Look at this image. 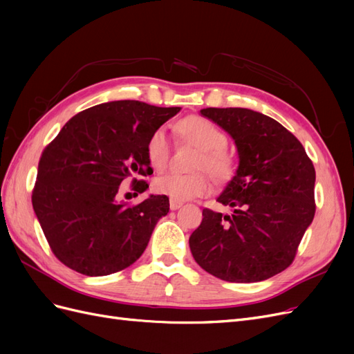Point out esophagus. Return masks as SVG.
Instances as JSON below:
<instances>
[{
    "mask_svg": "<svg viewBox=\"0 0 354 354\" xmlns=\"http://www.w3.org/2000/svg\"><path fill=\"white\" fill-rule=\"evenodd\" d=\"M181 205H183V203L181 202H178V201H174V199H171V202H169V208L173 209V211H176V209H178Z\"/></svg>",
    "mask_w": 354,
    "mask_h": 354,
    "instance_id": "obj_1",
    "label": "esophagus"
}]
</instances>
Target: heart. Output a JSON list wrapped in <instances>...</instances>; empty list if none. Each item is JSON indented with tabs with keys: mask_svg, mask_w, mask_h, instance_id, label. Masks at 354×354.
I'll use <instances>...</instances> for the list:
<instances>
[{
	"mask_svg": "<svg viewBox=\"0 0 354 354\" xmlns=\"http://www.w3.org/2000/svg\"><path fill=\"white\" fill-rule=\"evenodd\" d=\"M177 130L201 149L195 169H208L217 178L229 176L232 159L223 151L227 145V137L216 124L202 116H189L177 124ZM146 155L149 164L155 169L165 168L169 158V137L165 128H158L149 137ZM153 190L159 195L181 202L207 195L211 190V181L205 171L194 174L165 173L153 180Z\"/></svg>",
	"mask_w": 354,
	"mask_h": 354,
	"instance_id": "obj_1",
	"label": "heart"
}]
</instances>
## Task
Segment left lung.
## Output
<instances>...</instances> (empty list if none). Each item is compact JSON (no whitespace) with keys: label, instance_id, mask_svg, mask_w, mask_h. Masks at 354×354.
I'll return each instance as SVG.
<instances>
[{"label":"left lung","instance_id":"obj_1","mask_svg":"<svg viewBox=\"0 0 354 354\" xmlns=\"http://www.w3.org/2000/svg\"><path fill=\"white\" fill-rule=\"evenodd\" d=\"M201 115L234 142L239 164L217 198L232 216L205 208L189 246L203 270L221 281L251 283L292 263L315 217L313 162L273 118L245 108H207Z\"/></svg>","mask_w":354,"mask_h":354}]
</instances>
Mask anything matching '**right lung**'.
I'll return each instance as SVG.
<instances>
[{
	"label": "right lung",
	"mask_w": 354,
	"mask_h": 354,
	"mask_svg": "<svg viewBox=\"0 0 354 354\" xmlns=\"http://www.w3.org/2000/svg\"><path fill=\"white\" fill-rule=\"evenodd\" d=\"M181 108L116 100L75 115L41 155L32 205L51 251L87 276L120 272L140 259L160 217L164 195L130 207L116 195L127 177L151 176L149 137ZM145 192L143 180H133Z\"/></svg>",
	"instance_id": "right-lung-1"
}]
</instances>
